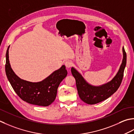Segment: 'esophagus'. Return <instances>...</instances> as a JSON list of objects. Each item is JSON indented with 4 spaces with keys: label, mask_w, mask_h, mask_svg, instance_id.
I'll return each mask as SVG.
<instances>
[{
    "label": "esophagus",
    "mask_w": 134,
    "mask_h": 134,
    "mask_svg": "<svg viewBox=\"0 0 134 134\" xmlns=\"http://www.w3.org/2000/svg\"><path fill=\"white\" fill-rule=\"evenodd\" d=\"M65 66H66V68H68V69H69V68H70L71 66H72V62L70 61H67L65 62Z\"/></svg>",
    "instance_id": "1"
}]
</instances>
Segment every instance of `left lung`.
<instances>
[{"label": "left lung", "mask_w": 134, "mask_h": 134, "mask_svg": "<svg viewBox=\"0 0 134 134\" xmlns=\"http://www.w3.org/2000/svg\"><path fill=\"white\" fill-rule=\"evenodd\" d=\"M121 64L118 72L110 81L100 86H93L88 83L75 68L72 67L71 72L76 80L79 96L83 102L89 105H94L110 97L119 88L123 78L124 71L126 66L127 55L122 47Z\"/></svg>", "instance_id": "obj_1"}]
</instances>
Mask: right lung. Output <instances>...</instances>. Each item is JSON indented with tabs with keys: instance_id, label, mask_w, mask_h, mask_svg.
<instances>
[{
	"instance_id": "right-lung-1",
	"label": "right lung",
	"mask_w": 134,
	"mask_h": 134,
	"mask_svg": "<svg viewBox=\"0 0 134 134\" xmlns=\"http://www.w3.org/2000/svg\"><path fill=\"white\" fill-rule=\"evenodd\" d=\"M8 47L6 54L5 70L13 88L20 98L30 104L48 106L55 99L59 84L67 76L65 65L54 71L47 77L39 82H31L21 79L15 74L10 64Z\"/></svg>"
}]
</instances>
